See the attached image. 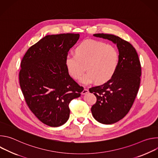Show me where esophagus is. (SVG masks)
I'll return each instance as SVG.
<instances>
[{
  "label": "esophagus",
  "instance_id": "obj_1",
  "mask_svg": "<svg viewBox=\"0 0 158 158\" xmlns=\"http://www.w3.org/2000/svg\"><path fill=\"white\" fill-rule=\"evenodd\" d=\"M89 93V90L88 89H84L83 91H82V94H87V93Z\"/></svg>",
  "mask_w": 158,
  "mask_h": 158
}]
</instances>
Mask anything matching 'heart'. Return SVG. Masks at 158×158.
I'll use <instances>...</instances> for the list:
<instances>
[{
  "label": "heart",
  "mask_w": 158,
  "mask_h": 158,
  "mask_svg": "<svg viewBox=\"0 0 158 158\" xmlns=\"http://www.w3.org/2000/svg\"><path fill=\"white\" fill-rule=\"evenodd\" d=\"M76 55H67L65 65L69 74L78 79L86 69L87 73L80 82L88 85L97 81L103 84L114 75L119 64V55L118 49L111 44L93 39L80 42L75 48Z\"/></svg>",
  "instance_id": "b5f03b06"
}]
</instances>
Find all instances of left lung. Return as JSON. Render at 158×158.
I'll return each mask as SVG.
<instances>
[{
	"mask_svg": "<svg viewBox=\"0 0 158 158\" xmlns=\"http://www.w3.org/2000/svg\"><path fill=\"white\" fill-rule=\"evenodd\" d=\"M93 35L112 41L119 51V64L113 77L89 89L97 98L91 107L93 117L100 123L111 124L122 119L133 104L140 85L141 64L136 49L129 42L112 34Z\"/></svg>",
	"mask_w": 158,
	"mask_h": 158,
	"instance_id": "left-lung-1",
	"label": "left lung"
}]
</instances>
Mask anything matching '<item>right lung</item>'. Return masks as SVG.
I'll use <instances>...</instances> for the list:
<instances>
[{"label":"right lung","mask_w":158,"mask_h":158,"mask_svg":"<svg viewBox=\"0 0 158 158\" xmlns=\"http://www.w3.org/2000/svg\"><path fill=\"white\" fill-rule=\"evenodd\" d=\"M79 36H45L27 50L21 62L19 82L26 102L42 123L51 127L67 121L69 102L82 91L65 65V58Z\"/></svg>","instance_id":"right-lung-1"}]
</instances>
